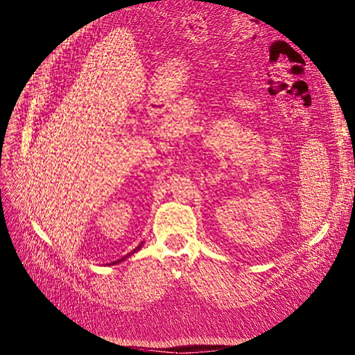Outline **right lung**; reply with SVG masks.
Returning <instances> with one entry per match:
<instances>
[{
    "label": "right lung",
    "instance_id": "right-lung-1",
    "mask_svg": "<svg viewBox=\"0 0 355 355\" xmlns=\"http://www.w3.org/2000/svg\"><path fill=\"white\" fill-rule=\"evenodd\" d=\"M143 244H144V243H141V244H139V245H138V247H137V248H135V250H132V251H131V252H130V254H127V257H123V258H121V259H118V261H114V263H111V264H112V266H114V264H118V263H121V261H124V259H125V258H128V257H130V255H132V254H134V252H137V251H138V250H139V248H141V247H143ZM111 264H110V266H111Z\"/></svg>",
    "mask_w": 355,
    "mask_h": 355
}]
</instances>
